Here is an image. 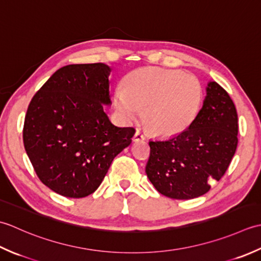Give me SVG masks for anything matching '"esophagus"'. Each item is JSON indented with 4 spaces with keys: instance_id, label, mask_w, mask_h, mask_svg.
<instances>
[{
    "instance_id": "34e87169",
    "label": "esophagus",
    "mask_w": 261,
    "mask_h": 261,
    "mask_svg": "<svg viewBox=\"0 0 261 261\" xmlns=\"http://www.w3.org/2000/svg\"><path fill=\"white\" fill-rule=\"evenodd\" d=\"M144 138H145V136L142 134L141 130L137 129V130L135 132L134 137H133V141H134V142H138V141H143V140H144Z\"/></svg>"
}]
</instances>
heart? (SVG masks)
<instances>
[{"label": "heart", "mask_w": 261, "mask_h": 261, "mask_svg": "<svg viewBox=\"0 0 261 261\" xmlns=\"http://www.w3.org/2000/svg\"><path fill=\"white\" fill-rule=\"evenodd\" d=\"M114 107L121 123L142 115L148 129L169 136L193 123L203 101V89L193 74L146 67L133 72L114 93Z\"/></svg>", "instance_id": "b5f03b06"}]
</instances>
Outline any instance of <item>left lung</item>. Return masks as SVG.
I'll return each instance as SVG.
<instances>
[{
  "label": "left lung",
  "mask_w": 261,
  "mask_h": 261,
  "mask_svg": "<svg viewBox=\"0 0 261 261\" xmlns=\"http://www.w3.org/2000/svg\"><path fill=\"white\" fill-rule=\"evenodd\" d=\"M147 178L159 193L193 199L224 175L238 145L236 106L220 84L210 81L203 107L187 129L148 142Z\"/></svg>",
  "instance_id": "left-lung-1"
}]
</instances>
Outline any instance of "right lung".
<instances>
[{
	"label": "right lung",
	"instance_id": "obj_1",
	"mask_svg": "<svg viewBox=\"0 0 261 261\" xmlns=\"http://www.w3.org/2000/svg\"><path fill=\"white\" fill-rule=\"evenodd\" d=\"M111 67L75 64L57 70L31 99L23 144L40 181L70 198L91 195L115 156L128 146L133 127L111 123Z\"/></svg>",
	"mask_w": 261,
	"mask_h": 261
}]
</instances>
